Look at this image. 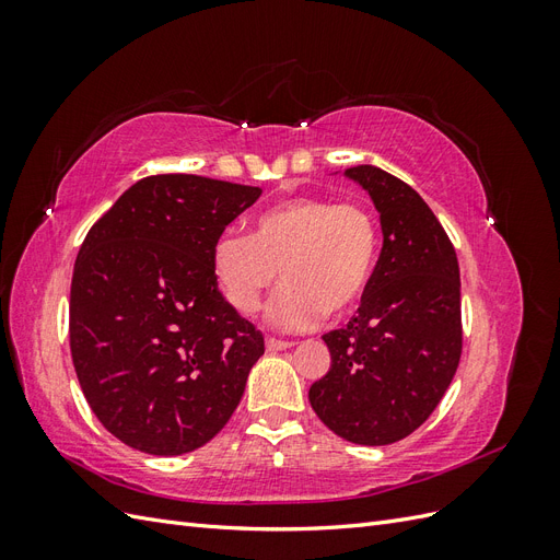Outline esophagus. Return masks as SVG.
<instances>
[{
  "label": "esophagus",
  "instance_id": "1",
  "mask_svg": "<svg viewBox=\"0 0 560 560\" xmlns=\"http://www.w3.org/2000/svg\"><path fill=\"white\" fill-rule=\"evenodd\" d=\"M292 348L290 341H280V338H266V350L268 352H280V350H287Z\"/></svg>",
  "mask_w": 560,
  "mask_h": 560
}]
</instances>
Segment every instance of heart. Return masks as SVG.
I'll return each instance as SVG.
<instances>
[{
	"mask_svg": "<svg viewBox=\"0 0 560 560\" xmlns=\"http://www.w3.org/2000/svg\"><path fill=\"white\" fill-rule=\"evenodd\" d=\"M378 231L360 202L301 196L252 219L249 235L222 233L212 245V276L238 315H254L264 294L284 282L266 308L280 331H306L343 317L362 301L374 276Z\"/></svg>",
	"mask_w": 560,
	"mask_h": 560,
	"instance_id": "1",
	"label": "heart"
}]
</instances>
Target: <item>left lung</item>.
<instances>
[{
  "mask_svg": "<svg viewBox=\"0 0 560 560\" xmlns=\"http://www.w3.org/2000/svg\"><path fill=\"white\" fill-rule=\"evenodd\" d=\"M381 217L383 249L362 306L325 334L327 376L308 399L346 442L387 446L430 418L463 352L460 268L446 231L409 184L376 165L346 167Z\"/></svg>",
  "mask_w": 560,
  "mask_h": 560,
  "instance_id": "left-lung-1",
  "label": "left lung"
}]
</instances>
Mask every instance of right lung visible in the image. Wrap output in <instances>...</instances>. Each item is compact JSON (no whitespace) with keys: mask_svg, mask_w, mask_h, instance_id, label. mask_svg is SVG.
<instances>
[{"mask_svg":"<svg viewBox=\"0 0 560 560\" xmlns=\"http://www.w3.org/2000/svg\"><path fill=\"white\" fill-rule=\"evenodd\" d=\"M259 196L198 175L144 177L83 241L72 362L93 413L126 446L191 453L241 404L264 336L219 292L212 245Z\"/></svg>","mask_w":560,"mask_h":560,"instance_id":"1","label":"right lung"}]
</instances>
